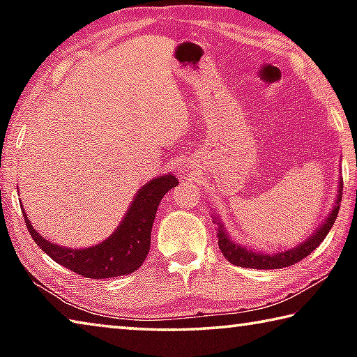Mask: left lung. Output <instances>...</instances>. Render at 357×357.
Instances as JSON below:
<instances>
[{"instance_id": "8db88e82", "label": "left lung", "mask_w": 357, "mask_h": 357, "mask_svg": "<svg viewBox=\"0 0 357 357\" xmlns=\"http://www.w3.org/2000/svg\"><path fill=\"white\" fill-rule=\"evenodd\" d=\"M342 189H343V179H340V185H338V198L337 204L332 209V213L328 215V219L323 223L321 227L317 229V233H313L312 236L302 243L301 245L294 247V249H289L287 252L275 253V255H271V253H257L253 250H249L247 247H243L239 244H234L231 239H229L225 234V229L222 225L217 228V238H219V249L223 253L229 263L241 266V268H253V269H280L287 268V266H291L294 263L301 261L302 258L317 249V247L323 243V239L328 236L329 229L334 225L337 219L338 209H340V200H342Z\"/></svg>"}]
</instances>
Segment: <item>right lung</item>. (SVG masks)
<instances>
[{
  "label": "right lung",
  "mask_w": 357,
  "mask_h": 357,
  "mask_svg": "<svg viewBox=\"0 0 357 357\" xmlns=\"http://www.w3.org/2000/svg\"><path fill=\"white\" fill-rule=\"evenodd\" d=\"M174 185H178V179L172 174L149 181L138 190L116 231L104 243L89 249L74 250L50 243L33 228L25 211L22 213L34 243L52 259L86 279H108L134 273L143 264L149 252L155 211L162 197Z\"/></svg>",
  "instance_id": "right-lung-1"
}]
</instances>
